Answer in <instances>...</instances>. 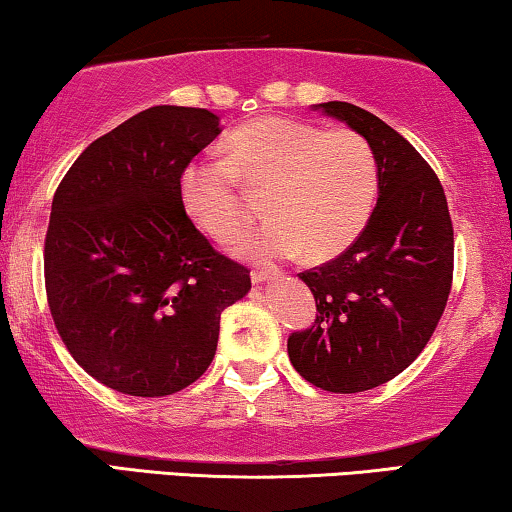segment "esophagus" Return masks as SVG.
Segmentation results:
<instances>
[{
    "mask_svg": "<svg viewBox=\"0 0 512 512\" xmlns=\"http://www.w3.org/2000/svg\"><path fill=\"white\" fill-rule=\"evenodd\" d=\"M270 272H272V268H254V270H251V282H254V284L265 282V279L270 277Z\"/></svg>",
    "mask_w": 512,
    "mask_h": 512,
    "instance_id": "obj_1",
    "label": "esophagus"
}]
</instances>
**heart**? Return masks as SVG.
<instances>
[{
  "label": "heart",
  "instance_id": "b5f03b06",
  "mask_svg": "<svg viewBox=\"0 0 512 512\" xmlns=\"http://www.w3.org/2000/svg\"><path fill=\"white\" fill-rule=\"evenodd\" d=\"M242 184L268 191L265 212L272 219L244 237L242 256L268 261L305 251L324 261L363 233L380 174L375 153L359 132L265 116L228 137L226 158H195L181 172L186 214L214 242H235L249 226Z\"/></svg>",
  "mask_w": 512,
  "mask_h": 512
}]
</instances>
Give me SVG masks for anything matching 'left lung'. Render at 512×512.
<instances>
[{
    "instance_id": "obj_1",
    "label": "left lung",
    "mask_w": 512,
    "mask_h": 512,
    "mask_svg": "<svg viewBox=\"0 0 512 512\" xmlns=\"http://www.w3.org/2000/svg\"><path fill=\"white\" fill-rule=\"evenodd\" d=\"M370 144L380 198L333 261L300 272L317 319L289 335L293 368L314 387L359 394L403 373L431 340L452 289L454 230L436 172L382 118L349 102L314 104Z\"/></svg>"
}]
</instances>
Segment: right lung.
I'll return each instance as SVG.
<instances>
[{
	"label": "right lung",
	"mask_w": 512,
	"mask_h": 512,
	"mask_svg": "<svg viewBox=\"0 0 512 512\" xmlns=\"http://www.w3.org/2000/svg\"><path fill=\"white\" fill-rule=\"evenodd\" d=\"M219 116L151 107L95 139L53 195L46 298L62 342L97 382L170 396L216 354L221 312L251 289L179 195L184 167L219 137Z\"/></svg>",
	"instance_id": "obj_1"
}]
</instances>
